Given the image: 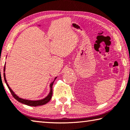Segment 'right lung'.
I'll use <instances>...</instances> for the list:
<instances>
[{"label": "right lung", "mask_w": 130, "mask_h": 130, "mask_svg": "<svg viewBox=\"0 0 130 130\" xmlns=\"http://www.w3.org/2000/svg\"><path fill=\"white\" fill-rule=\"evenodd\" d=\"M4 71H5V67L4 68ZM57 77L55 78L54 80L56 79ZM4 79H5V81L6 82V84H7L8 88H9V89L10 90V92H11V94H12V95L13 96V97L15 99V100H17L18 102H20L21 103H22V104H25L26 105H28V106H40V105H43L47 104V102H48L50 101L51 97H52V95H53V83H54V80L53 81L52 83L50 84V93L48 94V95H47L46 98L43 99V100H38V101H31V100H24V99H22V98H20L18 97V96L17 95L14 94V92L13 91V90H12L10 87H9V84H8L7 81H6V77H5V73H4Z\"/></svg>", "instance_id": "1"}]
</instances>
